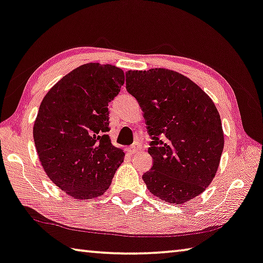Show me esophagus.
I'll use <instances>...</instances> for the list:
<instances>
[{
  "label": "esophagus",
  "mask_w": 263,
  "mask_h": 263,
  "mask_svg": "<svg viewBox=\"0 0 263 263\" xmlns=\"http://www.w3.org/2000/svg\"><path fill=\"white\" fill-rule=\"evenodd\" d=\"M137 151H139V145H137V144H133L132 147H129V148L127 149V152H128L129 155L135 154V153H136Z\"/></svg>",
  "instance_id": "esophagus-1"
}]
</instances>
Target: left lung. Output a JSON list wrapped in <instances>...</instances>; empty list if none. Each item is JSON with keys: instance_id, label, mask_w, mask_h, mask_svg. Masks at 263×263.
Masks as SVG:
<instances>
[{"instance_id": "1", "label": "left lung", "mask_w": 263, "mask_h": 263, "mask_svg": "<svg viewBox=\"0 0 263 263\" xmlns=\"http://www.w3.org/2000/svg\"><path fill=\"white\" fill-rule=\"evenodd\" d=\"M126 89L143 111L153 167L142 179L153 195L169 203L194 199L215 176L224 145L213 100L180 72L128 70Z\"/></svg>"}]
</instances>
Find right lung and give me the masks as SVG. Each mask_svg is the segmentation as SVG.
I'll use <instances>...</instances> for the list:
<instances>
[{"label":"right lung","instance_id":"1","mask_svg":"<svg viewBox=\"0 0 263 263\" xmlns=\"http://www.w3.org/2000/svg\"><path fill=\"white\" fill-rule=\"evenodd\" d=\"M124 72L111 64H82L44 96L33 135L48 177L72 199L103 195L123 162L112 145L108 103L119 94Z\"/></svg>","mask_w":263,"mask_h":263}]
</instances>
